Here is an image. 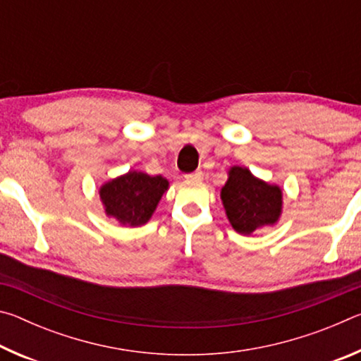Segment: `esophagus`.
<instances>
[{"label": "esophagus", "mask_w": 361, "mask_h": 361, "mask_svg": "<svg viewBox=\"0 0 361 361\" xmlns=\"http://www.w3.org/2000/svg\"><path fill=\"white\" fill-rule=\"evenodd\" d=\"M186 178H188V180H192V181H200V180L204 178V173L200 172V170H195L194 173H189V175L186 176Z\"/></svg>", "instance_id": "obj_1"}]
</instances>
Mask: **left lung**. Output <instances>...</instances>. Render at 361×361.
<instances>
[{
	"label": "left lung",
	"instance_id": "8db88e82",
	"mask_svg": "<svg viewBox=\"0 0 361 361\" xmlns=\"http://www.w3.org/2000/svg\"><path fill=\"white\" fill-rule=\"evenodd\" d=\"M219 195L231 226L242 235L277 224L282 216V189L256 178L247 167L234 166L229 169L228 181Z\"/></svg>",
	"mask_w": 361,
	"mask_h": 361
}]
</instances>
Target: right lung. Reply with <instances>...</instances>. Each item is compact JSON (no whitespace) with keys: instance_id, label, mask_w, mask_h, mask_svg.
I'll list each match as a JSON object with an SVG mask.
<instances>
[{"instance_id":"1","label":"right lung","mask_w":361,"mask_h":361,"mask_svg":"<svg viewBox=\"0 0 361 361\" xmlns=\"http://www.w3.org/2000/svg\"><path fill=\"white\" fill-rule=\"evenodd\" d=\"M169 180L161 175L129 170L100 186V200L108 218L122 226H143L156 212L159 200L167 192Z\"/></svg>"}]
</instances>
